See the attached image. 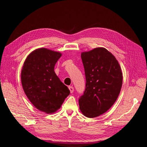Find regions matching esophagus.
I'll use <instances>...</instances> for the list:
<instances>
[{
	"label": "esophagus",
	"mask_w": 147,
	"mask_h": 147,
	"mask_svg": "<svg viewBox=\"0 0 147 147\" xmlns=\"http://www.w3.org/2000/svg\"><path fill=\"white\" fill-rule=\"evenodd\" d=\"M69 89L71 93H73L74 92V88L73 87V86H69Z\"/></svg>",
	"instance_id": "obj_1"
}]
</instances>
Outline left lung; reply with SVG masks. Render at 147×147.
Instances as JSON below:
<instances>
[{"instance_id":"8db88e82","label":"left lung","mask_w":147,"mask_h":147,"mask_svg":"<svg viewBox=\"0 0 147 147\" xmlns=\"http://www.w3.org/2000/svg\"><path fill=\"white\" fill-rule=\"evenodd\" d=\"M86 80L84 94L79 99L82 114L89 118L106 112L117 99L122 86V72L115 56L98 47L81 53Z\"/></svg>"}]
</instances>
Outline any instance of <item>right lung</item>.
I'll use <instances>...</instances> for the list:
<instances>
[{
  "instance_id": "obj_1",
  "label": "right lung",
  "mask_w": 147,
  "mask_h": 147,
  "mask_svg": "<svg viewBox=\"0 0 147 147\" xmlns=\"http://www.w3.org/2000/svg\"><path fill=\"white\" fill-rule=\"evenodd\" d=\"M61 53L38 48L26 58L21 71L24 92L37 109L53 114L61 107L70 91L56 74L55 65Z\"/></svg>"
}]
</instances>
